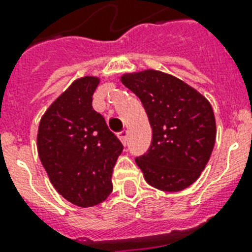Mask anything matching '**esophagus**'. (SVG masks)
<instances>
[{
    "label": "esophagus",
    "mask_w": 252,
    "mask_h": 252,
    "mask_svg": "<svg viewBox=\"0 0 252 252\" xmlns=\"http://www.w3.org/2000/svg\"><path fill=\"white\" fill-rule=\"evenodd\" d=\"M119 138H120V141L123 142V145H126V142H128V132H126V130H122V132L119 133Z\"/></svg>",
    "instance_id": "obj_1"
}]
</instances>
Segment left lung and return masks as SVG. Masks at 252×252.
<instances>
[{"instance_id":"obj_1","label":"left lung","mask_w":252,"mask_h":252,"mask_svg":"<svg viewBox=\"0 0 252 252\" xmlns=\"http://www.w3.org/2000/svg\"><path fill=\"white\" fill-rule=\"evenodd\" d=\"M124 86L142 102L153 140L148 153L136 158L152 187L183 191L199 179L216 142L211 103L184 81L161 70L124 73Z\"/></svg>"}]
</instances>
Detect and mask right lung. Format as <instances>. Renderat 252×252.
<instances>
[{
    "instance_id": "right-lung-1",
    "label": "right lung",
    "mask_w": 252,
    "mask_h": 252,
    "mask_svg": "<svg viewBox=\"0 0 252 252\" xmlns=\"http://www.w3.org/2000/svg\"><path fill=\"white\" fill-rule=\"evenodd\" d=\"M100 78L85 76L57 96L39 123L37 154L51 183L69 203L90 208L112 192V171L123 145L93 110Z\"/></svg>"
}]
</instances>
